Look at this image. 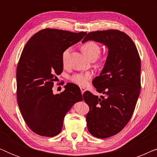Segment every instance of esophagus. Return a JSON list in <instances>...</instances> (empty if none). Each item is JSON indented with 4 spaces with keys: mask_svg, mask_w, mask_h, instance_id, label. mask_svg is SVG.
Wrapping results in <instances>:
<instances>
[{
    "mask_svg": "<svg viewBox=\"0 0 157 157\" xmlns=\"http://www.w3.org/2000/svg\"><path fill=\"white\" fill-rule=\"evenodd\" d=\"M86 89L84 87H81V94H83V93H84V92L86 91Z\"/></svg>",
    "mask_w": 157,
    "mask_h": 157,
    "instance_id": "1",
    "label": "esophagus"
}]
</instances>
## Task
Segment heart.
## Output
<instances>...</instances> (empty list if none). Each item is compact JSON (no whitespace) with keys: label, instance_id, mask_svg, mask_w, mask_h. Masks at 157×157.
<instances>
[{"label":"heart","instance_id":"heart-1","mask_svg":"<svg viewBox=\"0 0 157 157\" xmlns=\"http://www.w3.org/2000/svg\"><path fill=\"white\" fill-rule=\"evenodd\" d=\"M81 51L85 55L86 57L88 59H96L98 56V55L101 53V47L99 45L94 41H88L85 43L81 46ZM70 50L66 49L64 51L62 56V61L63 63L65 65L67 62V59L69 56ZM92 74L91 72H86V73H80V74H74L71 76V81L74 83H76L79 86H86L89 82V79L91 78Z\"/></svg>","mask_w":157,"mask_h":157}]
</instances>
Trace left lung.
Returning <instances> with one entry per match:
<instances>
[{
	"label": "left lung",
	"mask_w": 157,
	"mask_h": 157,
	"mask_svg": "<svg viewBox=\"0 0 157 157\" xmlns=\"http://www.w3.org/2000/svg\"><path fill=\"white\" fill-rule=\"evenodd\" d=\"M101 43L108 48L104 67L93 85L98 93L83 94L90 110L87 128L92 136L106 139L121 132L132 118L141 89V60L134 43L125 33L106 30L89 33L82 43Z\"/></svg>",
	"instance_id": "8db88e82"
}]
</instances>
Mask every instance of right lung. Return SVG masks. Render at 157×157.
Returning <instances> with one entry per match:
<instances>
[{"label": "right lung", "instance_id": "1", "mask_svg": "<svg viewBox=\"0 0 157 157\" xmlns=\"http://www.w3.org/2000/svg\"><path fill=\"white\" fill-rule=\"evenodd\" d=\"M86 33L46 29L30 38L17 66V100L28 126L40 136L52 137L61 132L64 117L83 96L78 86L68 83L61 93L53 94L56 76L63 71L64 51Z\"/></svg>", "mask_w": 157, "mask_h": 157}]
</instances>
